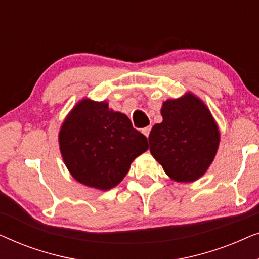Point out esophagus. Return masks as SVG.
Returning a JSON list of instances; mask_svg holds the SVG:
<instances>
[{
    "label": "esophagus",
    "instance_id": "esophagus-1",
    "mask_svg": "<svg viewBox=\"0 0 259 259\" xmlns=\"http://www.w3.org/2000/svg\"><path fill=\"white\" fill-rule=\"evenodd\" d=\"M141 132H143L145 136H146L148 138V136H150V132H151V126H147L145 127V128L141 130Z\"/></svg>",
    "mask_w": 259,
    "mask_h": 259
}]
</instances>
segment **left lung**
<instances>
[{"label":"left lung","instance_id":"1","mask_svg":"<svg viewBox=\"0 0 259 259\" xmlns=\"http://www.w3.org/2000/svg\"><path fill=\"white\" fill-rule=\"evenodd\" d=\"M162 122L155 123L150 151L166 175L177 182H194L206 171L218 150L219 131L206 106L192 94L167 100Z\"/></svg>","mask_w":259,"mask_h":259}]
</instances>
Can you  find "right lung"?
<instances>
[{"label":"right lung","mask_w":259,"mask_h":259,"mask_svg":"<svg viewBox=\"0 0 259 259\" xmlns=\"http://www.w3.org/2000/svg\"><path fill=\"white\" fill-rule=\"evenodd\" d=\"M67 168L77 182L109 190L121 182L131 162L147 151V138L107 102L82 100L67 116L59 136Z\"/></svg>","instance_id":"right-lung-1"}]
</instances>
